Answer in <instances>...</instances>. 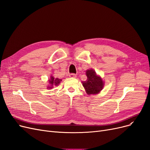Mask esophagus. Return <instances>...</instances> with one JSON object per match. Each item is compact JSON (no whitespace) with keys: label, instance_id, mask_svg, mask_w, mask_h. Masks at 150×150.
Listing matches in <instances>:
<instances>
[{"label":"esophagus","instance_id":"1","mask_svg":"<svg viewBox=\"0 0 150 150\" xmlns=\"http://www.w3.org/2000/svg\"><path fill=\"white\" fill-rule=\"evenodd\" d=\"M69 76L70 77V78H76V75L75 74H70L69 75Z\"/></svg>","mask_w":150,"mask_h":150}]
</instances>
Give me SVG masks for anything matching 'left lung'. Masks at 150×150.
<instances>
[{
    "label": "left lung",
    "mask_w": 150,
    "mask_h": 150,
    "mask_svg": "<svg viewBox=\"0 0 150 150\" xmlns=\"http://www.w3.org/2000/svg\"><path fill=\"white\" fill-rule=\"evenodd\" d=\"M87 80L82 81V85L85 88L88 95H96L100 92L104 87V83L100 76L96 74V71L90 69L86 71Z\"/></svg>",
    "instance_id": "obj_1"
}]
</instances>
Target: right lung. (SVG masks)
I'll list each match as a JSON object with an SVG mask.
<instances>
[{"instance_id":"add662e5","label":"right lung","mask_w":150,"mask_h":150,"mask_svg":"<svg viewBox=\"0 0 150 150\" xmlns=\"http://www.w3.org/2000/svg\"><path fill=\"white\" fill-rule=\"evenodd\" d=\"M60 81H62V79H59L58 78H54L53 76H50V79L49 80V86H47V89H52L53 87L58 86Z\"/></svg>"}]
</instances>
